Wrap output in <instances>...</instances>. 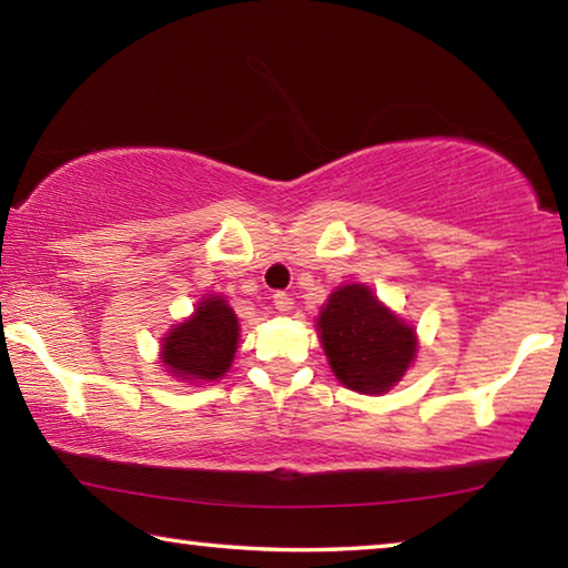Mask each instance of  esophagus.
Instances as JSON below:
<instances>
[{
    "label": "esophagus",
    "mask_w": 568,
    "mask_h": 568,
    "mask_svg": "<svg viewBox=\"0 0 568 568\" xmlns=\"http://www.w3.org/2000/svg\"><path fill=\"white\" fill-rule=\"evenodd\" d=\"M273 303H275V307L281 313H285V311H291V307L295 305V301L287 293H283V291H277L275 295H273Z\"/></svg>",
    "instance_id": "1"
}]
</instances>
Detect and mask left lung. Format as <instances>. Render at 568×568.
I'll use <instances>...</instances> for the list:
<instances>
[{
    "label": "left lung",
    "mask_w": 568,
    "mask_h": 568,
    "mask_svg": "<svg viewBox=\"0 0 568 568\" xmlns=\"http://www.w3.org/2000/svg\"><path fill=\"white\" fill-rule=\"evenodd\" d=\"M318 333L335 378L371 396L396 386L418 351L416 331L363 283L331 293L321 307Z\"/></svg>",
    "instance_id": "8db88e82"
}]
</instances>
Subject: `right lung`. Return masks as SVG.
Here are the masks:
<instances>
[{
    "mask_svg": "<svg viewBox=\"0 0 568 568\" xmlns=\"http://www.w3.org/2000/svg\"><path fill=\"white\" fill-rule=\"evenodd\" d=\"M240 325L223 295H205L187 321L162 338L160 363L187 383L223 378L235 358Z\"/></svg>",
    "mask_w": 568,
    "mask_h": 568,
    "instance_id": "1",
    "label": "right lung"
}]
</instances>
